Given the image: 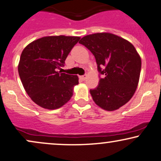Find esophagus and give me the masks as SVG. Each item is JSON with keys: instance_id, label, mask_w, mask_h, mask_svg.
Returning <instances> with one entry per match:
<instances>
[{"instance_id": "1", "label": "esophagus", "mask_w": 161, "mask_h": 161, "mask_svg": "<svg viewBox=\"0 0 161 161\" xmlns=\"http://www.w3.org/2000/svg\"><path fill=\"white\" fill-rule=\"evenodd\" d=\"M79 78H80L81 79H82V80H86V79L87 78V75H81V76H79Z\"/></svg>"}]
</instances>
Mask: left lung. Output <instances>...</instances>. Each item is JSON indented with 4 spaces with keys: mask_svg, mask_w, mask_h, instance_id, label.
I'll use <instances>...</instances> for the list:
<instances>
[{
    "mask_svg": "<svg viewBox=\"0 0 161 161\" xmlns=\"http://www.w3.org/2000/svg\"><path fill=\"white\" fill-rule=\"evenodd\" d=\"M92 52L97 69L104 75L97 88L90 93L94 103L106 111L119 109L132 98L141 71V58L131 42L121 36L103 32L81 39Z\"/></svg>",
    "mask_w": 161,
    "mask_h": 161,
    "instance_id": "1",
    "label": "left lung"
}]
</instances>
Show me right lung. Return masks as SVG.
Wrapping results in <instances>:
<instances>
[{
  "mask_svg": "<svg viewBox=\"0 0 161 161\" xmlns=\"http://www.w3.org/2000/svg\"><path fill=\"white\" fill-rule=\"evenodd\" d=\"M80 36H47L23 49L18 65L19 77L33 101L44 109H56L70 100L77 75L59 72Z\"/></svg>",
  "mask_w": 161,
  "mask_h": 161,
  "instance_id": "obj_1",
  "label": "right lung"
}]
</instances>
